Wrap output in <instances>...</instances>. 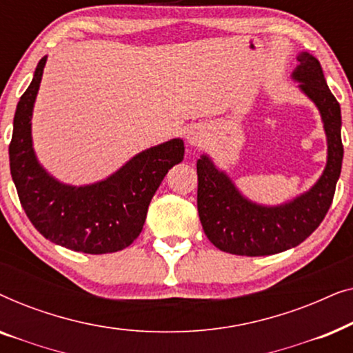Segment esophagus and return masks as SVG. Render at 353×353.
I'll return each mask as SVG.
<instances>
[{
	"instance_id": "obj_1",
	"label": "esophagus",
	"mask_w": 353,
	"mask_h": 353,
	"mask_svg": "<svg viewBox=\"0 0 353 353\" xmlns=\"http://www.w3.org/2000/svg\"><path fill=\"white\" fill-rule=\"evenodd\" d=\"M207 130L204 125H192V127H190V130L186 132V141L191 144V146L194 148H199L202 146L207 141Z\"/></svg>"
}]
</instances>
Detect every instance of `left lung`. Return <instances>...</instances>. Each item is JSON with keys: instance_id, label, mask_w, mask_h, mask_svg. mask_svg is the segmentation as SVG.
I'll return each instance as SVG.
<instances>
[{"instance_id": "obj_1", "label": "left lung", "mask_w": 353, "mask_h": 353, "mask_svg": "<svg viewBox=\"0 0 353 353\" xmlns=\"http://www.w3.org/2000/svg\"><path fill=\"white\" fill-rule=\"evenodd\" d=\"M291 77L321 115L327 143L325 170L308 191L284 204L263 205L245 197L228 173L202 154L197 161V210L205 236L223 252L259 257L296 248L320 226L331 207L344 157L341 105L310 52H299Z\"/></svg>"}]
</instances>
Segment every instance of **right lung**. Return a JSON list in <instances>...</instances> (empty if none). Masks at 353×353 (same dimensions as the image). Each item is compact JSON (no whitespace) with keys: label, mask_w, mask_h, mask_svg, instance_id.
<instances>
[{"label":"right lung","mask_w":353,"mask_h":353,"mask_svg":"<svg viewBox=\"0 0 353 353\" xmlns=\"http://www.w3.org/2000/svg\"><path fill=\"white\" fill-rule=\"evenodd\" d=\"M46 56L14 115L9 165L19 199L33 226L51 243L85 254L128 248L141 233L149 202L163 176L185 157V143L173 138L138 152L117 172L90 185H67L38 161L32 139L33 105Z\"/></svg>","instance_id":"right-lung-1"}]
</instances>
